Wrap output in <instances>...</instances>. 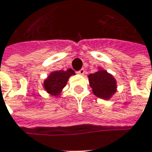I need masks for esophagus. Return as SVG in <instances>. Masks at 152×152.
Returning <instances> with one entry per match:
<instances>
[{
	"label": "esophagus",
	"instance_id": "esophagus-1",
	"mask_svg": "<svg viewBox=\"0 0 152 152\" xmlns=\"http://www.w3.org/2000/svg\"><path fill=\"white\" fill-rule=\"evenodd\" d=\"M78 73H79V74H80V75H84V74H85V69H84V68L80 69L79 72H78Z\"/></svg>",
	"mask_w": 152,
	"mask_h": 152
}]
</instances>
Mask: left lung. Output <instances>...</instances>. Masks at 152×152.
<instances>
[{
	"label": "left lung",
	"instance_id": "obj_1",
	"mask_svg": "<svg viewBox=\"0 0 152 152\" xmlns=\"http://www.w3.org/2000/svg\"><path fill=\"white\" fill-rule=\"evenodd\" d=\"M90 85L95 96L99 98L109 100L117 91V82L114 77L106 70H99L88 76Z\"/></svg>",
	"mask_w": 152,
	"mask_h": 152
}]
</instances>
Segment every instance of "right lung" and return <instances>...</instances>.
Returning <instances> with one entry per match:
<instances>
[{
  "mask_svg": "<svg viewBox=\"0 0 152 152\" xmlns=\"http://www.w3.org/2000/svg\"><path fill=\"white\" fill-rule=\"evenodd\" d=\"M73 74H75V73L71 68L66 71L59 70L51 72L50 75L47 77V79H45L43 84L44 89L51 96H57L61 94L62 89L66 86L70 76Z\"/></svg>",
  "mask_w": 152,
  "mask_h": 152,
  "instance_id": "1",
  "label": "right lung"
}]
</instances>
